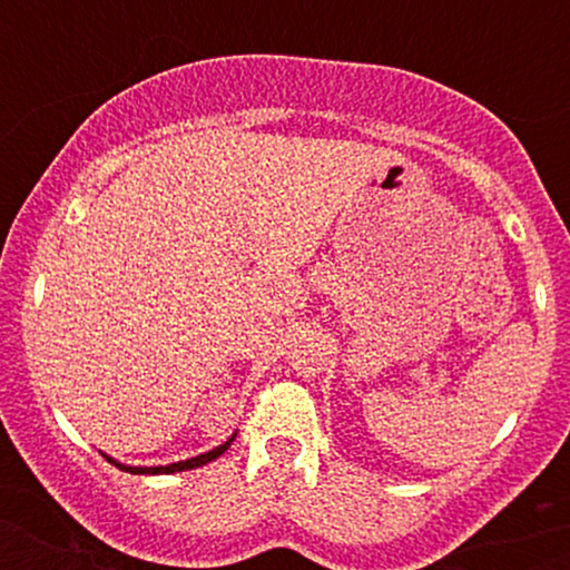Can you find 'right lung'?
Returning a JSON list of instances; mask_svg holds the SVG:
<instances>
[{
    "label": "right lung",
    "mask_w": 570,
    "mask_h": 570,
    "mask_svg": "<svg viewBox=\"0 0 570 570\" xmlns=\"http://www.w3.org/2000/svg\"><path fill=\"white\" fill-rule=\"evenodd\" d=\"M232 441L234 439H228L226 444L223 446H217V450H212V452H206V455H198V458H189V461H181V463H170V465H154V469H140V465H124V463H115L118 465V469H124V471H129V474H174V471H187V469H198V465H206L209 461H215V458H220L223 452L228 450V446H232ZM109 461V458H107Z\"/></svg>",
    "instance_id": "add662e5"
}]
</instances>
